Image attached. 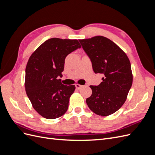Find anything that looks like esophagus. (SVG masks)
I'll use <instances>...</instances> for the list:
<instances>
[{
  "mask_svg": "<svg viewBox=\"0 0 155 155\" xmlns=\"http://www.w3.org/2000/svg\"><path fill=\"white\" fill-rule=\"evenodd\" d=\"M75 86H76V87L77 89H81V88L83 87V85H79V84H76V85H75Z\"/></svg>",
  "mask_w": 155,
  "mask_h": 155,
  "instance_id": "1",
  "label": "esophagus"
}]
</instances>
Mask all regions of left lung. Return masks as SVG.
Here are the masks:
<instances>
[{
  "mask_svg": "<svg viewBox=\"0 0 155 155\" xmlns=\"http://www.w3.org/2000/svg\"><path fill=\"white\" fill-rule=\"evenodd\" d=\"M90 58L94 72L104 75L97 86L91 85L86 100L92 112L101 116L114 113L124 105L133 83L130 61L126 54L107 37L96 36L79 40Z\"/></svg>",
  "mask_w": 155,
  "mask_h": 155,
  "instance_id": "obj_1",
  "label": "left lung"
}]
</instances>
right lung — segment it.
<instances>
[{"label": "right lung", "instance_id": "right-lung-1", "mask_svg": "<svg viewBox=\"0 0 155 155\" xmlns=\"http://www.w3.org/2000/svg\"><path fill=\"white\" fill-rule=\"evenodd\" d=\"M81 47L77 39L51 38L31 54L26 67L25 89L34 109L46 119L63 116L68 107L75 85H64L61 79L64 60Z\"/></svg>", "mask_w": 155, "mask_h": 155}]
</instances>
